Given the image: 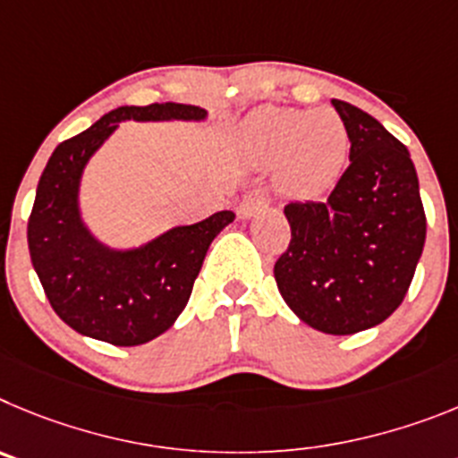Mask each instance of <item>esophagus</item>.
Masks as SVG:
<instances>
[{
  "label": "esophagus",
  "instance_id": "1",
  "mask_svg": "<svg viewBox=\"0 0 458 458\" xmlns=\"http://www.w3.org/2000/svg\"><path fill=\"white\" fill-rule=\"evenodd\" d=\"M269 203H271V199H269V193H267L265 189H253V191H249L244 199H242L237 212H239V216H242V219H250V216H255L259 209H265Z\"/></svg>",
  "mask_w": 458,
  "mask_h": 458
}]
</instances>
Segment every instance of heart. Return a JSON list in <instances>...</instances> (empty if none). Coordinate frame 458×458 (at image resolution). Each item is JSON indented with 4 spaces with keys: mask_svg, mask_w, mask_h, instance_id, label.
Masks as SVG:
<instances>
[{
    "mask_svg": "<svg viewBox=\"0 0 458 458\" xmlns=\"http://www.w3.org/2000/svg\"><path fill=\"white\" fill-rule=\"evenodd\" d=\"M244 137L259 162H278V184L292 196H315L340 175L349 134L328 106H265L246 121Z\"/></svg>",
    "mask_w": 458,
    "mask_h": 458,
    "instance_id": "heart-1",
    "label": "heart"
}]
</instances>
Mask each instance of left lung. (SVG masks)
Masks as SVG:
<instances>
[{
  "mask_svg": "<svg viewBox=\"0 0 458 458\" xmlns=\"http://www.w3.org/2000/svg\"><path fill=\"white\" fill-rule=\"evenodd\" d=\"M331 105L352 141L349 166L327 200L285 205L292 239L274 276L301 321L328 335H352L402 306L427 219L406 146L358 106Z\"/></svg>",
  "mask_w": 458,
  "mask_h": 458,
  "instance_id": "1",
  "label": "left lung"
}]
</instances>
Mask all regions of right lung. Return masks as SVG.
Wrapping results in <instances>:
<instances>
[{"instance_id": "right-lung-1", "label": "right lung", "mask_w": 458, "mask_h": 458, "mask_svg": "<svg viewBox=\"0 0 458 458\" xmlns=\"http://www.w3.org/2000/svg\"><path fill=\"white\" fill-rule=\"evenodd\" d=\"M193 105L118 106L52 152L27 225L31 265L49 306L81 335L137 347L173 327L187 306L209 244L234 221L230 209L175 225L139 249L102 244L81 219L80 184L89 159L123 121H205Z\"/></svg>"}]
</instances>
